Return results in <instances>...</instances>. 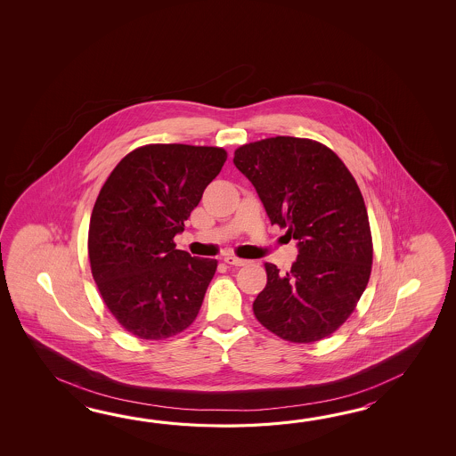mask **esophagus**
I'll return each instance as SVG.
<instances>
[{"label":"esophagus","instance_id":"1","mask_svg":"<svg viewBox=\"0 0 456 456\" xmlns=\"http://www.w3.org/2000/svg\"><path fill=\"white\" fill-rule=\"evenodd\" d=\"M224 261L226 262V264H230V265H238V267L248 264L246 259H240V257H236V256H232V254H226L224 257Z\"/></svg>","mask_w":456,"mask_h":456}]
</instances>
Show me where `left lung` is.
Returning <instances> with one entry per match:
<instances>
[{"mask_svg": "<svg viewBox=\"0 0 456 456\" xmlns=\"http://www.w3.org/2000/svg\"><path fill=\"white\" fill-rule=\"evenodd\" d=\"M234 166L261 199L272 224L297 240L298 257L252 303L256 318L281 339H324L355 310L369 283L373 248L359 185L330 151L308 138L275 136L242 145Z\"/></svg>", "mask_w": 456, "mask_h": 456, "instance_id": "obj_1", "label": "left lung"}]
</instances>
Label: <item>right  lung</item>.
I'll list each match as a JSON object with an SVG mask.
<instances>
[{
    "label": "right lung",
    "mask_w": 456,
    "mask_h": 456,
    "mask_svg": "<svg viewBox=\"0 0 456 456\" xmlns=\"http://www.w3.org/2000/svg\"><path fill=\"white\" fill-rule=\"evenodd\" d=\"M224 161L216 146H142L97 195L87 238L91 272L109 311L135 338L166 339L197 318L216 261L175 249L173 238Z\"/></svg>",
    "instance_id": "obj_1"
}]
</instances>
